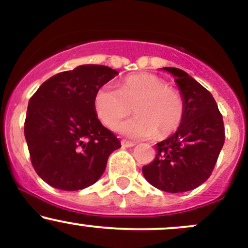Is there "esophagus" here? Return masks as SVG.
I'll use <instances>...</instances> for the list:
<instances>
[{"label": "esophagus", "instance_id": "1", "mask_svg": "<svg viewBox=\"0 0 248 248\" xmlns=\"http://www.w3.org/2000/svg\"><path fill=\"white\" fill-rule=\"evenodd\" d=\"M121 144H122V147H123V148H130V147H134L135 142L127 141V140H122Z\"/></svg>", "mask_w": 248, "mask_h": 248}]
</instances>
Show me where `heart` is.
I'll return each mask as SVG.
<instances>
[{"label":"heart","instance_id":"heart-1","mask_svg":"<svg viewBox=\"0 0 248 248\" xmlns=\"http://www.w3.org/2000/svg\"><path fill=\"white\" fill-rule=\"evenodd\" d=\"M94 109L101 123L114 127L130 112L136 116L118 125V131L134 139L157 134L167 137L183 123L184 101L174 88L153 74H135L122 81L119 88L105 85L95 92Z\"/></svg>","mask_w":248,"mask_h":248}]
</instances>
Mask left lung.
<instances>
[{"label": "left lung", "instance_id": "8db88e82", "mask_svg": "<svg viewBox=\"0 0 248 248\" xmlns=\"http://www.w3.org/2000/svg\"><path fill=\"white\" fill-rule=\"evenodd\" d=\"M175 78L184 101L183 123L174 135L156 143V156L142 172L148 183L170 193L202 185L214 170L224 143L221 112L211 93L187 73L163 68Z\"/></svg>", "mask_w": 248, "mask_h": 248}]
</instances>
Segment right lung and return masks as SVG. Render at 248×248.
Segmentation results:
<instances>
[{"label":"right lung","mask_w":248,"mask_h":248,"mask_svg":"<svg viewBox=\"0 0 248 248\" xmlns=\"http://www.w3.org/2000/svg\"><path fill=\"white\" fill-rule=\"evenodd\" d=\"M118 75L86 64L53 75L29 101L25 139L37 174L52 187L78 191L103 175L109 154L121 148L94 109L95 92Z\"/></svg>","instance_id":"right-lung-1"}]
</instances>
